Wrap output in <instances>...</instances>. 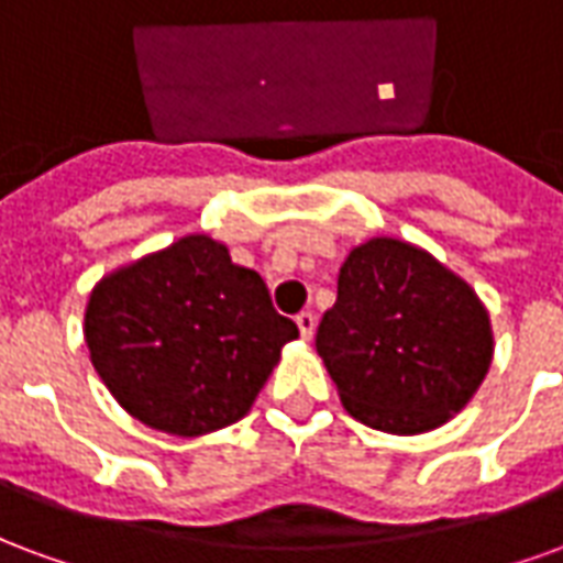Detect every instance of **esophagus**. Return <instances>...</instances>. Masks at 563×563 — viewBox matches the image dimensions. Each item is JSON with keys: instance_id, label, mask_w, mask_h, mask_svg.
Listing matches in <instances>:
<instances>
[{"instance_id": "34e87169", "label": "esophagus", "mask_w": 563, "mask_h": 563, "mask_svg": "<svg viewBox=\"0 0 563 563\" xmlns=\"http://www.w3.org/2000/svg\"><path fill=\"white\" fill-rule=\"evenodd\" d=\"M295 325H298V331H301V338L310 341V338H313V331H317V317H313L310 310H301V313L295 317Z\"/></svg>"}]
</instances>
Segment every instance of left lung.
Here are the masks:
<instances>
[{
  "instance_id": "obj_1",
  "label": "left lung",
  "mask_w": 563,
  "mask_h": 563,
  "mask_svg": "<svg viewBox=\"0 0 563 563\" xmlns=\"http://www.w3.org/2000/svg\"><path fill=\"white\" fill-rule=\"evenodd\" d=\"M317 353L350 416L389 434H422L471 401L495 341L461 277L407 241L371 238L341 265Z\"/></svg>"
}]
</instances>
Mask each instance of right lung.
I'll return each instance as SVG.
<instances>
[{"mask_svg": "<svg viewBox=\"0 0 563 563\" xmlns=\"http://www.w3.org/2000/svg\"><path fill=\"white\" fill-rule=\"evenodd\" d=\"M84 338L96 374L139 422L198 437L250 413L298 338L256 271L208 234H186L92 289Z\"/></svg>", "mask_w": 563, "mask_h": 563, "instance_id": "add662e5", "label": "right lung"}]
</instances>
